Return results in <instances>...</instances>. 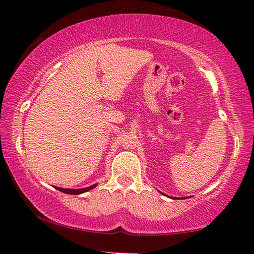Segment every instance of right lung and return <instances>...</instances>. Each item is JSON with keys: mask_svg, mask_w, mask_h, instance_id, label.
Returning a JSON list of instances; mask_svg holds the SVG:
<instances>
[{"mask_svg": "<svg viewBox=\"0 0 254 254\" xmlns=\"http://www.w3.org/2000/svg\"><path fill=\"white\" fill-rule=\"evenodd\" d=\"M96 187V185L94 186H90L88 188H85V189H63V188H59L57 187L56 189L59 191H61L63 193H66V194H73V195H77V194H82L84 192H87L89 190H91V189H94Z\"/></svg>", "mask_w": 254, "mask_h": 254, "instance_id": "add662e5", "label": "right lung"}]
</instances>
